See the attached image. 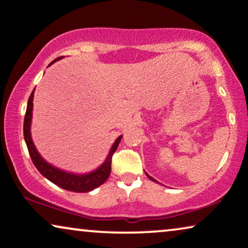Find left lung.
Returning <instances> with one entry per match:
<instances>
[{"instance_id":"1","label":"left lung","mask_w":248,"mask_h":248,"mask_svg":"<svg viewBox=\"0 0 248 248\" xmlns=\"http://www.w3.org/2000/svg\"><path fill=\"white\" fill-rule=\"evenodd\" d=\"M145 173H146V172H145ZM146 176H147L148 178H150V179H151L152 181H154V183H157V181H156V180H155V179H154V178H152V177L150 176V174H147V173H146Z\"/></svg>"}]
</instances>
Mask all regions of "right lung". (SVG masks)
Wrapping results in <instances>:
<instances>
[{
	"label": "right lung",
	"mask_w": 248,
	"mask_h": 248,
	"mask_svg": "<svg viewBox=\"0 0 248 248\" xmlns=\"http://www.w3.org/2000/svg\"><path fill=\"white\" fill-rule=\"evenodd\" d=\"M62 58L55 59L52 61L49 65L54 63L55 61L60 60ZM34 92H31V96L28 98L27 110H26L25 114V121H24V137L25 141L27 144L29 155H31L32 163L37 168V170L44 176L46 179H48L51 183L55 184L57 186L63 188L65 190L75 191V193H88V191L95 189L102 184H104L107 179L110 176L111 172V158L112 155L118 148V145L120 143L122 136H119L113 145L111 146V150L108 152L107 158L100 167L96 169L91 171L87 173H74L69 172V171H64L52 166L48 163L45 158H43L41 154L38 153L37 148H36L34 141L31 138V119H32V101H34Z\"/></svg>",
	"instance_id": "obj_1"
}]
</instances>
